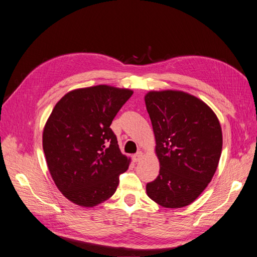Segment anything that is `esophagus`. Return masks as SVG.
Instances as JSON below:
<instances>
[{
    "label": "esophagus",
    "instance_id": "obj_1",
    "mask_svg": "<svg viewBox=\"0 0 257 257\" xmlns=\"http://www.w3.org/2000/svg\"><path fill=\"white\" fill-rule=\"evenodd\" d=\"M141 157H142V152H138L137 154L133 155V161H134L135 163H137V162H139V161L141 160Z\"/></svg>",
    "mask_w": 257,
    "mask_h": 257
}]
</instances>
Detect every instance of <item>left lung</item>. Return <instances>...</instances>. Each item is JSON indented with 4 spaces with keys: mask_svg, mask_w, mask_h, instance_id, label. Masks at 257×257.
<instances>
[{
    "mask_svg": "<svg viewBox=\"0 0 257 257\" xmlns=\"http://www.w3.org/2000/svg\"><path fill=\"white\" fill-rule=\"evenodd\" d=\"M155 136L160 174L147 194L167 208L195 201L218 166L222 134L209 106L182 91H151L144 97Z\"/></svg>",
    "mask_w": 257,
    "mask_h": 257,
    "instance_id": "obj_1",
    "label": "left lung"
}]
</instances>
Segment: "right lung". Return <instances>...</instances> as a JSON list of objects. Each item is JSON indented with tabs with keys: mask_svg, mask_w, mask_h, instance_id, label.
Listing matches in <instances>:
<instances>
[{
	"mask_svg": "<svg viewBox=\"0 0 257 257\" xmlns=\"http://www.w3.org/2000/svg\"><path fill=\"white\" fill-rule=\"evenodd\" d=\"M133 93L106 84L72 90L45 123L42 144L50 174L63 195L79 206L108 200L129 167L110 123Z\"/></svg>",
	"mask_w": 257,
	"mask_h": 257,
	"instance_id": "1",
	"label": "right lung"
}]
</instances>
